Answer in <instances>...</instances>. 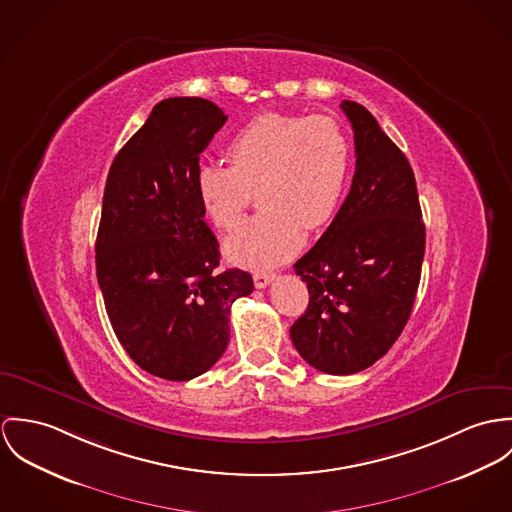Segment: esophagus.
<instances>
[{
    "instance_id": "34e87169",
    "label": "esophagus",
    "mask_w": 512,
    "mask_h": 512,
    "mask_svg": "<svg viewBox=\"0 0 512 512\" xmlns=\"http://www.w3.org/2000/svg\"><path fill=\"white\" fill-rule=\"evenodd\" d=\"M273 279H275V273H255L253 275V281L257 288H265Z\"/></svg>"
}]
</instances>
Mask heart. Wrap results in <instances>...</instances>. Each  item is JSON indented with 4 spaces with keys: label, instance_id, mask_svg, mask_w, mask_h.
I'll return each mask as SVG.
<instances>
[{
    "label": "heart",
    "instance_id": "b5f03b06",
    "mask_svg": "<svg viewBox=\"0 0 512 512\" xmlns=\"http://www.w3.org/2000/svg\"><path fill=\"white\" fill-rule=\"evenodd\" d=\"M231 167L204 163L196 190L210 220L231 229L259 190V214L226 241L229 261L265 269L288 259L304 241V228L328 226L340 210L351 145L332 117L263 114L229 141Z\"/></svg>",
    "mask_w": 512,
    "mask_h": 512
}]
</instances>
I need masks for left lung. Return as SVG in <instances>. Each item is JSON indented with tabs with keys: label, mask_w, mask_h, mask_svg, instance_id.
Listing matches in <instances>:
<instances>
[{
	"label": "left lung",
	"mask_w": 512,
	"mask_h": 512,
	"mask_svg": "<svg viewBox=\"0 0 512 512\" xmlns=\"http://www.w3.org/2000/svg\"><path fill=\"white\" fill-rule=\"evenodd\" d=\"M341 110L353 127L355 174L330 228L294 263L310 300L290 338L314 369L353 375L381 359L410 318L426 228L404 153L361 104L345 100Z\"/></svg>",
	"instance_id": "obj_1"
}]
</instances>
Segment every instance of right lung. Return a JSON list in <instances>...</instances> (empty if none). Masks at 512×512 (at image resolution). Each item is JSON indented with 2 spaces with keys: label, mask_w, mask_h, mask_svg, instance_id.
<instances>
[{
  "label": "right lung",
  "mask_w": 512,
  "mask_h": 512,
  "mask_svg": "<svg viewBox=\"0 0 512 512\" xmlns=\"http://www.w3.org/2000/svg\"><path fill=\"white\" fill-rule=\"evenodd\" d=\"M228 115L204 98L159 102L121 147L104 190L96 277L115 336L147 373L190 381L226 351L231 304L253 292L218 273L220 243L196 190L200 153Z\"/></svg>",
  "instance_id": "obj_1"
}]
</instances>
